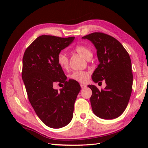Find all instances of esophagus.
Returning <instances> with one entry per match:
<instances>
[{
	"label": "esophagus",
	"instance_id": "34e87169",
	"mask_svg": "<svg viewBox=\"0 0 148 148\" xmlns=\"http://www.w3.org/2000/svg\"><path fill=\"white\" fill-rule=\"evenodd\" d=\"M80 86H81V87L82 89H84V88H85V87H86V86L85 84H80Z\"/></svg>",
	"mask_w": 148,
	"mask_h": 148
}]
</instances>
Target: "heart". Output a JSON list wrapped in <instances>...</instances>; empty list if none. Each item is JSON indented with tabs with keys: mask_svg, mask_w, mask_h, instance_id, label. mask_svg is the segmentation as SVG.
Instances as JSON below:
<instances>
[{
	"mask_svg": "<svg viewBox=\"0 0 148 148\" xmlns=\"http://www.w3.org/2000/svg\"><path fill=\"white\" fill-rule=\"evenodd\" d=\"M74 50L77 53L82 55L87 60L91 59L92 56L91 49L88 47L84 46V45L76 46L75 47ZM57 63L62 69H67L69 68V59L67 55L64 52L61 51L57 55ZM89 75V72L87 71H74L72 74L69 75V77L74 81L79 82V83H86L88 81Z\"/></svg>",
	"mask_w": 148,
	"mask_h": 148,
	"instance_id": "1",
	"label": "heart"
}]
</instances>
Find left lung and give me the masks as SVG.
Returning a JSON list of instances; mask_svg holds the SVG:
<instances>
[{"label": "left lung", "mask_w": 148, "mask_h": 148, "mask_svg": "<svg viewBox=\"0 0 148 148\" xmlns=\"http://www.w3.org/2000/svg\"><path fill=\"white\" fill-rule=\"evenodd\" d=\"M82 38L91 41L97 49L99 64L92 73V81L102 83L104 80L106 84L101 91L94 85L88 86L92 90V112L104 119L117 118L126 109L131 95L133 76L129 55L118 40L102 32Z\"/></svg>", "instance_id": "1"}]
</instances>
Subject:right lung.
Wrapping results in <instances>:
<instances>
[{"instance_id": "add662e5", "label": "right lung", "mask_w": 148, "mask_h": 148, "mask_svg": "<svg viewBox=\"0 0 148 148\" xmlns=\"http://www.w3.org/2000/svg\"><path fill=\"white\" fill-rule=\"evenodd\" d=\"M74 38L42 35L27 47L23 57L22 79L30 103L42 121L53 129L62 128L71 121L81 89L77 82L67 81L57 61V55ZM56 82L64 84L59 91L53 89Z\"/></svg>"}]
</instances>
